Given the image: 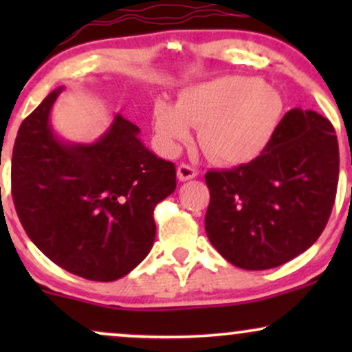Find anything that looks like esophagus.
<instances>
[{"instance_id":"34e87169","label":"esophagus","mask_w":352,"mask_h":352,"mask_svg":"<svg viewBox=\"0 0 352 352\" xmlns=\"http://www.w3.org/2000/svg\"><path fill=\"white\" fill-rule=\"evenodd\" d=\"M177 175H179V179H180L182 182H185V180L195 179V177L199 175V172H197V168L192 167V165H188V164H180L179 167H177Z\"/></svg>"}]
</instances>
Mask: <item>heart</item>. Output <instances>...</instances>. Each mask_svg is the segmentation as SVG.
I'll return each instance as SVG.
<instances>
[{
  "label": "heart",
  "mask_w": 352,
  "mask_h": 352,
  "mask_svg": "<svg viewBox=\"0 0 352 352\" xmlns=\"http://www.w3.org/2000/svg\"><path fill=\"white\" fill-rule=\"evenodd\" d=\"M285 100L276 89L250 76H225L185 89L177 104L159 99L153 127L167 152H175L200 127L199 144L215 162L258 159L280 131Z\"/></svg>",
  "instance_id": "b5f03b06"
}]
</instances>
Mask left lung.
I'll return each instance as SVG.
<instances>
[{"mask_svg":"<svg viewBox=\"0 0 352 352\" xmlns=\"http://www.w3.org/2000/svg\"><path fill=\"white\" fill-rule=\"evenodd\" d=\"M338 177L333 124L314 111L292 109L258 159L205 173L210 243L243 270H268L293 260L328 223Z\"/></svg>","mask_w":352,"mask_h":352,"instance_id":"8db88e82","label":"left lung"}]
</instances>
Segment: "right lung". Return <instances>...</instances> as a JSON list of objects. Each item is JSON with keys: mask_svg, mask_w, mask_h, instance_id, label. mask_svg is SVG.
<instances>
[{"mask_svg": "<svg viewBox=\"0 0 352 352\" xmlns=\"http://www.w3.org/2000/svg\"><path fill=\"white\" fill-rule=\"evenodd\" d=\"M60 91L16 135V213L31 241L60 268L91 281L119 280L151 252L153 208L175 190V165L148 151L140 129L120 114L98 142H60L50 124Z\"/></svg>", "mask_w": 352, "mask_h": 352, "instance_id": "obj_1", "label": "right lung"}]
</instances>
